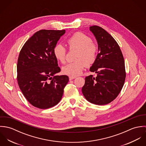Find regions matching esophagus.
Instances as JSON below:
<instances>
[{
	"label": "esophagus",
	"instance_id": "esophagus-1",
	"mask_svg": "<svg viewBox=\"0 0 146 146\" xmlns=\"http://www.w3.org/2000/svg\"><path fill=\"white\" fill-rule=\"evenodd\" d=\"M75 78H76V77H75V76H69V80H73V79H75Z\"/></svg>",
	"mask_w": 146,
	"mask_h": 146
}]
</instances>
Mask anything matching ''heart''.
Listing matches in <instances>:
<instances>
[{"mask_svg": "<svg viewBox=\"0 0 146 146\" xmlns=\"http://www.w3.org/2000/svg\"><path fill=\"white\" fill-rule=\"evenodd\" d=\"M67 42L70 49H78L75 60L62 67L63 74L76 76L82 73L84 68L95 62L98 54V46L92 42V38L81 32H77L71 36ZM55 58L61 63L66 62V49L61 44H56L53 48Z\"/></svg>", "mask_w": 146, "mask_h": 146, "instance_id": "obj_1", "label": "heart"}]
</instances>
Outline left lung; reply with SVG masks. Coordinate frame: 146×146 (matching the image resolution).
<instances>
[{
	"label": "left lung",
	"instance_id": "left-lung-1",
	"mask_svg": "<svg viewBox=\"0 0 146 146\" xmlns=\"http://www.w3.org/2000/svg\"><path fill=\"white\" fill-rule=\"evenodd\" d=\"M98 44L97 59L90 71L97 74L86 76L82 93L89 102L98 105L113 101L121 90L125 82L124 59L120 46L113 38L98 26L89 27Z\"/></svg>",
	"mask_w": 146,
	"mask_h": 146
}]
</instances>
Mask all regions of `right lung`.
<instances>
[{
  "mask_svg": "<svg viewBox=\"0 0 146 146\" xmlns=\"http://www.w3.org/2000/svg\"><path fill=\"white\" fill-rule=\"evenodd\" d=\"M65 30H42L35 33L21 49L17 62V81L26 100L34 107L46 109L61 101L68 82L61 71L53 48Z\"/></svg>",
  "mask_w": 146,
  "mask_h": 146,
  "instance_id": "right-lung-1",
  "label": "right lung"
}]
</instances>
